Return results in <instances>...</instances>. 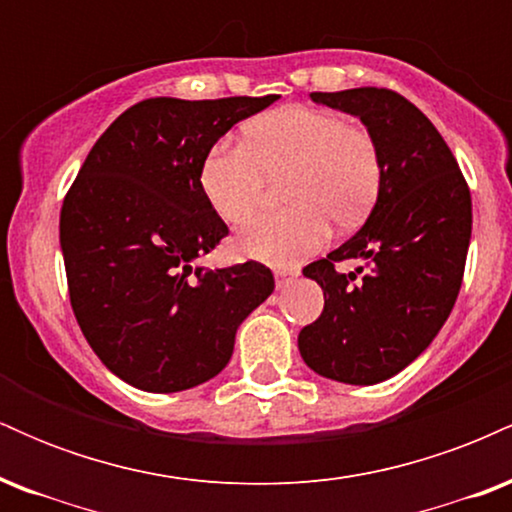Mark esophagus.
I'll use <instances>...</instances> for the list:
<instances>
[{"label": "esophagus", "instance_id": "esophagus-1", "mask_svg": "<svg viewBox=\"0 0 512 512\" xmlns=\"http://www.w3.org/2000/svg\"><path fill=\"white\" fill-rule=\"evenodd\" d=\"M298 272L296 269H289V267H279L274 269V281H276V289H284V286H289L293 279H296Z\"/></svg>", "mask_w": 512, "mask_h": 512}]
</instances>
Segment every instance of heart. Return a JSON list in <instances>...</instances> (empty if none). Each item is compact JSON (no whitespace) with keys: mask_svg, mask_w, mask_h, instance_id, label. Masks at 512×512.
<instances>
[{"mask_svg":"<svg viewBox=\"0 0 512 512\" xmlns=\"http://www.w3.org/2000/svg\"><path fill=\"white\" fill-rule=\"evenodd\" d=\"M267 178H286L291 207L248 223L236 248L250 260L289 267L330 240V219L344 228L366 219L383 185V158L366 127L332 110L289 105L252 120L245 146L216 142L199 168L204 199L231 226L255 214Z\"/></svg>","mask_w":512,"mask_h":512,"instance_id":"heart-1","label":"heart"}]
</instances>
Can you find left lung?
<instances>
[{
  "instance_id": "left-lung-1",
  "label": "left lung",
  "mask_w": 512,
  "mask_h": 512,
  "mask_svg": "<svg viewBox=\"0 0 512 512\" xmlns=\"http://www.w3.org/2000/svg\"><path fill=\"white\" fill-rule=\"evenodd\" d=\"M310 98L366 125L383 185L361 231L303 269L325 308L298 334V349L322 378L375 385L407 368L448 320L472 238V197L445 139L404 96L363 86ZM344 259H363L367 274L339 275L333 264Z\"/></svg>"
}]
</instances>
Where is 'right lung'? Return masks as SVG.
Returning a JSON list of instances; mask_svg holds the SVG:
<instances>
[{
	"instance_id": "1",
	"label": "right lung",
	"mask_w": 512,
	"mask_h": 512,
	"mask_svg": "<svg viewBox=\"0 0 512 512\" xmlns=\"http://www.w3.org/2000/svg\"><path fill=\"white\" fill-rule=\"evenodd\" d=\"M276 98L132 105L64 197L60 245L76 322L105 368L137 390L180 392L219 375L240 322L274 291L260 262H192L228 236L199 187L204 154Z\"/></svg>"
}]
</instances>
